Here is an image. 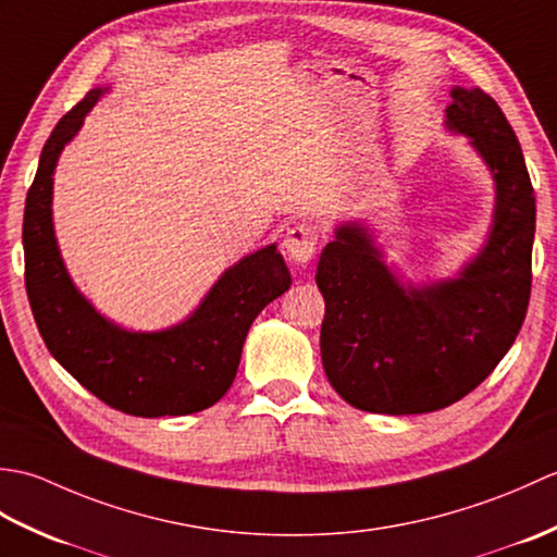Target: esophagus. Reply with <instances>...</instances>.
<instances>
[{
	"label": "esophagus",
	"mask_w": 557,
	"mask_h": 557,
	"mask_svg": "<svg viewBox=\"0 0 557 557\" xmlns=\"http://www.w3.org/2000/svg\"><path fill=\"white\" fill-rule=\"evenodd\" d=\"M318 246V227L311 222H299L285 236V251L294 263H309Z\"/></svg>",
	"instance_id": "esophagus-1"
}]
</instances>
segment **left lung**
Instances as JSON below:
<instances>
[{
    "instance_id": "1",
    "label": "left lung",
    "mask_w": 557,
    "mask_h": 557,
    "mask_svg": "<svg viewBox=\"0 0 557 557\" xmlns=\"http://www.w3.org/2000/svg\"><path fill=\"white\" fill-rule=\"evenodd\" d=\"M447 126L488 162L498 203L491 239L457 280L405 289L359 227L318 260L325 375L351 407L437 411L469 395L512 347L531 297L536 196L510 122L488 92L455 88Z\"/></svg>"
}]
</instances>
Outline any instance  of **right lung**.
<instances>
[{"label":"right lung","instance_id":"1","mask_svg":"<svg viewBox=\"0 0 557 557\" xmlns=\"http://www.w3.org/2000/svg\"><path fill=\"white\" fill-rule=\"evenodd\" d=\"M102 90L74 104L42 148L23 212L26 292L52 357L112 409L132 417H184L227 393L248 327L292 285L277 246H265L230 268L186 323L164 333H126L81 297L64 270L52 230V172L66 140Z\"/></svg>","mask_w":557,"mask_h":557}]
</instances>
